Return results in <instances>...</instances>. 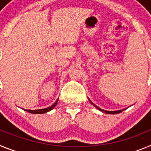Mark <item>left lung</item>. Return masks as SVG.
<instances>
[{
  "label": "left lung",
  "mask_w": 151,
  "mask_h": 151,
  "mask_svg": "<svg viewBox=\"0 0 151 151\" xmlns=\"http://www.w3.org/2000/svg\"><path fill=\"white\" fill-rule=\"evenodd\" d=\"M89 101H90V103H91L93 106H94L97 109H99V111H101V112H105V113H106V114H118V113H120V112H123L124 110H125L127 109V108H124V109H120V110H113V111L112 110V111H109V110H105V109H103L99 108V107H98L97 106H96V105L94 104V103H93L91 100H90V99H89Z\"/></svg>",
  "instance_id": "left-lung-1"
}]
</instances>
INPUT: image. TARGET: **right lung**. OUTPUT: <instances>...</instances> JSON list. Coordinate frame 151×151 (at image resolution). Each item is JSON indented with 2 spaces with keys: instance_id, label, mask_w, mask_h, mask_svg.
<instances>
[{
  "instance_id": "add662e5",
  "label": "right lung",
  "mask_w": 151,
  "mask_h": 151,
  "mask_svg": "<svg viewBox=\"0 0 151 151\" xmlns=\"http://www.w3.org/2000/svg\"><path fill=\"white\" fill-rule=\"evenodd\" d=\"M58 99L55 101V103L52 104L51 106L49 107H47V108H45V109H36V110H31V109H24L25 111H27V112H30V113H32V114H43V113H45V112H48L49 111H51L52 109H53L55 107L56 105L58 104Z\"/></svg>"
}]
</instances>
